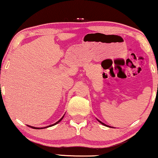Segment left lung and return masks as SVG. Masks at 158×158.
I'll return each instance as SVG.
<instances>
[{"label": "left lung", "mask_w": 158, "mask_h": 158, "mask_svg": "<svg viewBox=\"0 0 158 158\" xmlns=\"http://www.w3.org/2000/svg\"><path fill=\"white\" fill-rule=\"evenodd\" d=\"M97 119V120H98V122H99V123H101L102 124H103V125H104V126H106V127H110V126H108V125H106V124H104V123H102V122H101L100 120H99V119Z\"/></svg>", "instance_id": "1"}]
</instances>
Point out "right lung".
Returning a JSON list of instances; mask_svg holds the SVG:
<instances>
[{
  "instance_id": "1",
  "label": "right lung",
  "mask_w": 158,
  "mask_h": 158,
  "mask_svg": "<svg viewBox=\"0 0 158 158\" xmlns=\"http://www.w3.org/2000/svg\"><path fill=\"white\" fill-rule=\"evenodd\" d=\"M64 115H65V114H64V116H63V117H61V119H60L59 121H58V122H56V123H54V124H51V125H49V126H47V127H32V126H30V125H28V127H32L33 129H36V130H38V129H44V128H47V127H52V126L56 125V124H58V123H60V122H61V121L62 120V119H63V118H64Z\"/></svg>"
}]
</instances>
